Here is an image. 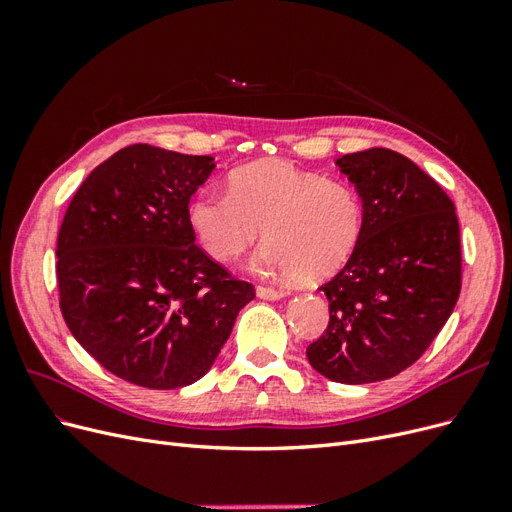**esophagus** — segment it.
Here are the masks:
<instances>
[{
	"mask_svg": "<svg viewBox=\"0 0 512 512\" xmlns=\"http://www.w3.org/2000/svg\"><path fill=\"white\" fill-rule=\"evenodd\" d=\"M256 292L260 299H267V301H277L288 294L284 288H273V286H258Z\"/></svg>",
	"mask_w": 512,
	"mask_h": 512,
	"instance_id": "esophagus-1",
	"label": "esophagus"
}]
</instances>
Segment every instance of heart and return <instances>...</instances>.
I'll use <instances>...</instances> for the list:
<instances>
[{
	"label": "heart",
	"instance_id": "heart-1",
	"mask_svg": "<svg viewBox=\"0 0 512 512\" xmlns=\"http://www.w3.org/2000/svg\"><path fill=\"white\" fill-rule=\"evenodd\" d=\"M190 224L203 250L218 262L243 256L262 235L256 265L318 282L342 269L361 243L363 198L342 179H324L288 162H258L230 177L228 194L200 192Z\"/></svg>",
	"mask_w": 512,
	"mask_h": 512
}]
</instances>
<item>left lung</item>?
<instances>
[{
	"mask_svg": "<svg viewBox=\"0 0 512 512\" xmlns=\"http://www.w3.org/2000/svg\"><path fill=\"white\" fill-rule=\"evenodd\" d=\"M337 166L363 198L365 228L346 267L320 286L329 324L307 359L333 382H378L421 359L453 314L459 222L440 185L397 151L371 147Z\"/></svg>",
	"mask_w": 512,
	"mask_h": 512,
	"instance_id": "1",
	"label": "left lung"
}]
</instances>
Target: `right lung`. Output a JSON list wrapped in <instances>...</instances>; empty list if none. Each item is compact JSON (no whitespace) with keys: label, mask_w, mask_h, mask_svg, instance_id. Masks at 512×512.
<instances>
[{"label":"right lung","mask_w":512,"mask_h":512,"mask_svg":"<svg viewBox=\"0 0 512 512\" xmlns=\"http://www.w3.org/2000/svg\"><path fill=\"white\" fill-rule=\"evenodd\" d=\"M211 156L130 145L89 173L57 237L59 307L94 359L145 389L203 378L256 297L196 245L190 198Z\"/></svg>","instance_id":"obj_1"}]
</instances>
